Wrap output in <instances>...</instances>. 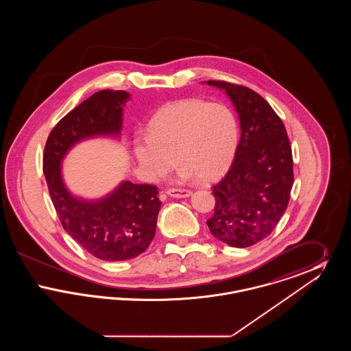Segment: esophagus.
<instances>
[{
	"label": "esophagus",
	"instance_id": "34e87169",
	"mask_svg": "<svg viewBox=\"0 0 351 351\" xmlns=\"http://www.w3.org/2000/svg\"><path fill=\"white\" fill-rule=\"evenodd\" d=\"M166 193H167L168 196H171V197L184 199V197L191 196L192 192L189 189H183V188H169Z\"/></svg>",
	"mask_w": 351,
	"mask_h": 351
}]
</instances>
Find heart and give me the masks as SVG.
<instances>
[{
	"instance_id": "1",
	"label": "heart",
	"mask_w": 351,
	"mask_h": 351,
	"mask_svg": "<svg viewBox=\"0 0 351 351\" xmlns=\"http://www.w3.org/2000/svg\"><path fill=\"white\" fill-rule=\"evenodd\" d=\"M147 135L134 142V154L151 179L167 175L176 159L183 167L182 178L206 183L232 166L239 126L228 106L185 99L168 104L151 118Z\"/></svg>"
}]
</instances>
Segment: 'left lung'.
<instances>
[{"mask_svg":"<svg viewBox=\"0 0 351 351\" xmlns=\"http://www.w3.org/2000/svg\"><path fill=\"white\" fill-rule=\"evenodd\" d=\"M241 122V139L228 173L216 185L210 233L232 247H249L267 238L284 215L293 185L292 149L283 121L250 88L223 80Z\"/></svg>","mask_w":351,"mask_h":351,"instance_id":"left-lung-1","label":"left lung"}]
</instances>
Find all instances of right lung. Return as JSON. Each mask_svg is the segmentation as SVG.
Masks as SVG:
<instances>
[{
	"label": "right lung",
	"instance_id": "obj_1",
	"mask_svg": "<svg viewBox=\"0 0 351 351\" xmlns=\"http://www.w3.org/2000/svg\"><path fill=\"white\" fill-rule=\"evenodd\" d=\"M130 95L104 89L83 101L51 130L43 154V172L59 219L84 250L108 262L128 261L150 246L162 201L158 186L123 182L99 201L73 197L64 186L60 162L79 141L118 135L122 109Z\"/></svg>",
	"mask_w": 351,
	"mask_h": 351
}]
</instances>
